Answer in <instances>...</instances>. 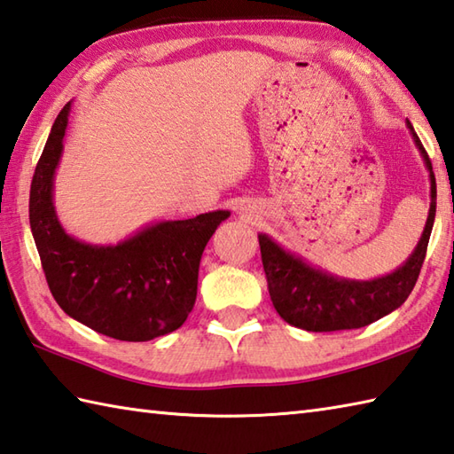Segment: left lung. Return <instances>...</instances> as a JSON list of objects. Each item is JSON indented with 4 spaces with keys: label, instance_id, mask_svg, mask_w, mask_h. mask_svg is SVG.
I'll return each instance as SVG.
<instances>
[{
    "label": "left lung",
    "instance_id": "8db88e82",
    "mask_svg": "<svg viewBox=\"0 0 454 454\" xmlns=\"http://www.w3.org/2000/svg\"><path fill=\"white\" fill-rule=\"evenodd\" d=\"M407 129L429 173L431 204L419 242L397 270L374 279L339 278L286 250L271 236L257 234L270 297L286 323L309 333L350 331L389 315L410 297L427 254L434 212H437V183L427 151L423 149L410 121Z\"/></svg>",
    "mask_w": 454,
    "mask_h": 454
}]
</instances>
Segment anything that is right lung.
<instances>
[{"label": "right lung", "instance_id": "1", "mask_svg": "<svg viewBox=\"0 0 454 454\" xmlns=\"http://www.w3.org/2000/svg\"><path fill=\"white\" fill-rule=\"evenodd\" d=\"M70 106L52 123L31 181L29 222L44 278L59 307L74 321L115 340H153L189 317L202 252L230 210L151 222L118 244H88L70 236L55 208V175Z\"/></svg>", "mask_w": 454, "mask_h": 454}]
</instances>
